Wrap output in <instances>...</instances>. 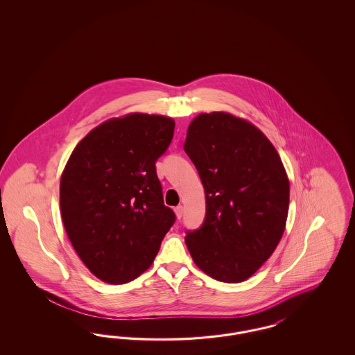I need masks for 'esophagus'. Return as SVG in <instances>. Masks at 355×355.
<instances>
[{
  "instance_id": "1",
  "label": "esophagus",
  "mask_w": 355,
  "mask_h": 355,
  "mask_svg": "<svg viewBox=\"0 0 355 355\" xmlns=\"http://www.w3.org/2000/svg\"><path fill=\"white\" fill-rule=\"evenodd\" d=\"M174 213H175L177 218L180 220V218L182 217V214H184V206H182V205H178V206L174 209Z\"/></svg>"
}]
</instances>
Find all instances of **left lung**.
<instances>
[{
  "label": "left lung",
  "instance_id": "obj_1",
  "mask_svg": "<svg viewBox=\"0 0 355 355\" xmlns=\"http://www.w3.org/2000/svg\"><path fill=\"white\" fill-rule=\"evenodd\" d=\"M186 154L206 197L202 227L186 246L209 277L239 284L277 249L286 227L290 184L269 138L248 119L201 113L187 128Z\"/></svg>",
  "mask_w": 355,
  "mask_h": 355
}]
</instances>
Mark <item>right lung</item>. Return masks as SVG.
Listing matches in <instances>:
<instances>
[{
  "label": "right lung",
  "instance_id": "1",
  "mask_svg": "<svg viewBox=\"0 0 355 355\" xmlns=\"http://www.w3.org/2000/svg\"><path fill=\"white\" fill-rule=\"evenodd\" d=\"M174 126L170 117L146 113L107 119L77 144L61 174L67 234L106 284H126L148 270L175 220L155 171Z\"/></svg>",
  "mask_w": 355,
  "mask_h": 355
}]
</instances>
